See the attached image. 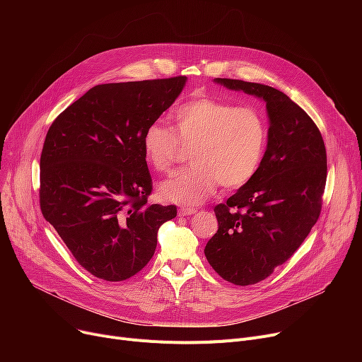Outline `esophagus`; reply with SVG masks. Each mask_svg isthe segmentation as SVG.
<instances>
[{
  "label": "esophagus",
  "mask_w": 362,
  "mask_h": 362,
  "mask_svg": "<svg viewBox=\"0 0 362 362\" xmlns=\"http://www.w3.org/2000/svg\"><path fill=\"white\" fill-rule=\"evenodd\" d=\"M192 214H197L195 208H180V210H179L180 217H187V216H192Z\"/></svg>",
  "instance_id": "34e87169"
}]
</instances>
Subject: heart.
Here are the masks:
<instances>
[{"label":"heart","instance_id":"b5f03b06","mask_svg":"<svg viewBox=\"0 0 362 362\" xmlns=\"http://www.w3.org/2000/svg\"><path fill=\"white\" fill-rule=\"evenodd\" d=\"M171 122L173 130L156 122L142 135L144 160L160 173L173 167L180 146L192 148V167L158 185L163 201L199 205L216 192L218 183L233 191L257 175L267 149L269 129L255 107L195 95L171 112Z\"/></svg>","mask_w":362,"mask_h":362}]
</instances>
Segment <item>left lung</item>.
<instances>
[{"instance_id":"8db88e82","label":"left lung","mask_w":362,"mask_h":362,"mask_svg":"<svg viewBox=\"0 0 362 362\" xmlns=\"http://www.w3.org/2000/svg\"><path fill=\"white\" fill-rule=\"evenodd\" d=\"M214 82L262 100L270 124L257 175L214 208L218 230L204 250L224 280L248 286L286 262L317 223L327 179L326 146L313 119L286 93L236 79Z\"/></svg>"}]
</instances>
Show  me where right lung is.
<instances>
[{
    "label": "right lung",
    "instance_id": "right-lung-1",
    "mask_svg": "<svg viewBox=\"0 0 362 362\" xmlns=\"http://www.w3.org/2000/svg\"><path fill=\"white\" fill-rule=\"evenodd\" d=\"M186 85L170 79L90 88L57 117L41 154V211L85 270L107 281L141 272L176 205H148L142 135Z\"/></svg>",
    "mask_w": 362,
    "mask_h": 362
}]
</instances>
